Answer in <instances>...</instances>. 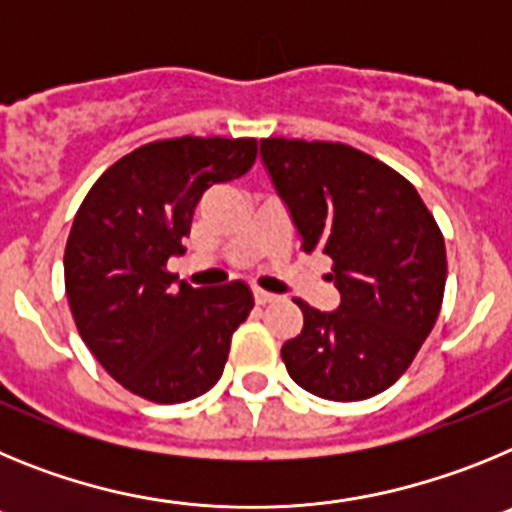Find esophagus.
<instances>
[{"instance_id":"esophagus-1","label":"esophagus","mask_w":512,"mask_h":512,"mask_svg":"<svg viewBox=\"0 0 512 512\" xmlns=\"http://www.w3.org/2000/svg\"><path fill=\"white\" fill-rule=\"evenodd\" d=\"M253 300H256V305H269V302L277 300V295L264 292V289H253Z\"/></svg>"}]
</instances>
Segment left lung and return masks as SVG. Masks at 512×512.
<instances>
[{
	"label": "left lung",
	"mask_w": 512,
	"mask_h": 512,
	"mask_svg": "<svg viewBox=\"0 0 512 512\" xmlns=\"http://www.w3.org/2000/svg\"><path fill=\"white\" fill-rule=\"evenodd\" d=\"M261 158L302 235L333 261V312L300 305V336L282 346L289 377L336 402L374 397L408 372L446 287V246L418 189L346 143L264 138Z\"/></svg>",
	"instance_id": "1"
}]
</instances>
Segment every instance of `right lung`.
Masks as SVG:
<instances>
[{
  "label": "right lung",
  "mask_w": 512,
  "mask_h": 512,
  "mask_svg": "<svg viewBox=\"0 0 512 512\" xmlns=\"http://www.w3.org/2000/svg\"><path fill=\"white\" fill-rule=\"evenodd\" d=\"M256 151V138L153 140L104 171L76 212L63 253L71 315L104 372L143 400H194L223 377L251 289L176 284L166 261L184 253L202 194L248 174Z\"/></svg>",
  "instance_id": "add662e5"
}]
</instances>
